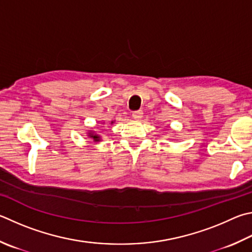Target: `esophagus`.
Here are the masks:
<instances>
[{"label":"esophagus","mask_w":252,"mask_h":252,"mask_svg":"<svg viewBox=\"0 0 252 252\" xmlns=\"http://www.w3.org/2000/svg\"><path fill=\"white\" fill-rule=\"evenodd\" d=\"M132 117H133V119H135V120H140V119L143 117V111L142 110L134 111L133 113H132Z\"/></svg>","instance_id":"1"}]
</instances>
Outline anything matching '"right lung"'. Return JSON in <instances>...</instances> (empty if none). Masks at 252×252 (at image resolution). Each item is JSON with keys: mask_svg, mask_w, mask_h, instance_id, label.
Returning a JSON list of instances; mask_svg holds the SVG:
<instances>
[{"mask_svg": "<svg viewBox=\"0 0 252 252\" xmlns=\"http://www.w3.org/2000/svg\"><path fill=\"white\" fill-rule=\"evenodd\" d=\"M89 136H90V138L91 139H94L95 142H98V141H100V136H98L97 134H94L93 133V132H90V133H89Z\"/></svg>", "mask_w": 252, "mask_h": 252, "instance_id": "add662e5", "label": "right lung"}]
</instances>
